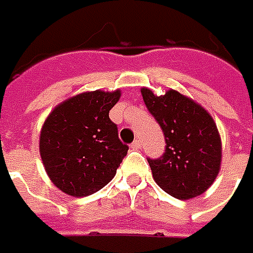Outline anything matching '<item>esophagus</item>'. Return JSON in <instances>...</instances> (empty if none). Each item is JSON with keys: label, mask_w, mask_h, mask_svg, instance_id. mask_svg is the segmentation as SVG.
<instances>
[{"label": "esophagus", "mask_w": 253, "mask_h": 253, "mask_svg": "<svg viewBox=\"0 0 253 253\" xmlns=\"http://www.w3.org/2000/svg\"><path fill=\"white\" fill-rule=\"evenodd\" d=\"M130 147L133 148V150H139L141 147V141L140 140H135L132 144H130Z\"/></svg>", "instance_id": "34e87169"}]
</instances>
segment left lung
<instances>
[{
  "label": "left lung",
  "instance_id": "obj_1",
  "mask_svg": "<svg viewBox=\"0 0 253 253\" xmlns=\"http://www.w3.org/2000/svg\"><path fill=\"white\" fill-rule=\"evenodd\" d=\"M141 95L166 141L162 157L147 158L155 182L181 200L202 195L214 182L221 166V137L212 117L174 89L157 96L143 88Z\"/></svg>",
  "mask_w": 253,
  "mask_h": 253
}]
</instances>
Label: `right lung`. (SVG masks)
Masks as SVG:
<instances>
[{
  "label": "right lung",
  "mask_w": 253,
  "mask_h": 253,
  "mask_svg": "<svg viewBox=\"0 0 253 253\" xmlns=\"http://www.w3.org/2000/svg\"><path fill=\"white\" fill-rule=\"evenodd\" d=\"M120 91H92L55 107L41 130L39 151L55 187L83 198L109 184L129 147L118 139L109 112Z\"/></svg>",
  "instance_id": "obj_1"
}]
</instances>
